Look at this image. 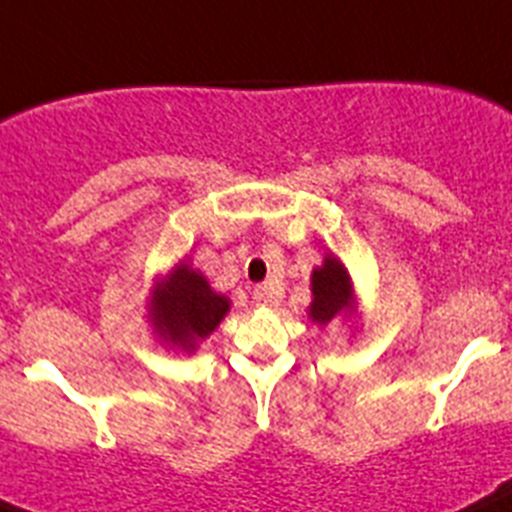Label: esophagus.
I'll return each mask as SVG.
<instances>
[{
    "mask_svg": "<svg viewBox=\"0 0 512 512\" xmlns=\"http://www.w3.org/2000/svg\"><path fill=\"white\" fill-rule=\"evenodd\" d=\"M252 301L257 303V306H275V303L280 301V293L273 288V285H255V290H252Z\"/></svg>",
    "mask_w": 512,
    "mask_h": 512,
    "instance_id": "esophagus-1",
    "label": "esophagus"
}]
</instances>
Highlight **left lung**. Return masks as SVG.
Wrapping results in <instances>:
<instances>
[{
  "instance_id": "left-lung-1",
  "label": "left lung",
  "mask_w": 512,
  "mask_h": 512,
  "mask_svg": "<svg viewBox=\"0 0 512 512\" xmlns=\"http://www.w3.org/2000/svg\"><path fill=\"white\" fill-rule=\"evenodd\" d=\"M313 301L308 316L319 326H326L339 313H349L354 306V288L347 267L334 255L324 257V265L316 267L311 275Z\"/></svg>"
}]
</instances>
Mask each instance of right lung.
<instances>
[{
	"instance_id": "right-lung-1",
	"label": "right lung",
	"mask_w": 512,
	"mask_h": 512,
	"mask_svg": "<svg viewBox=\"0 0 512 512\" xmlns=\"http://www.w3.org/2000/svg\"><path fill=\"white\" fill-rule=\"evenodd\" d=\"M147 308L153 329L165 344L193 352L227 316L229 298L211 290L209 280L183 260L158 280Z\"/></svg>"
}]
</instances>
